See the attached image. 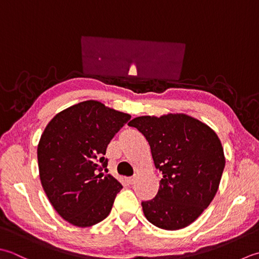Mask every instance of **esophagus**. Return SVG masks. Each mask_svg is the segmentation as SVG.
<instances>
[{"label":"esophagus","instance_id":"1","mask_svg":"<svg viewBox=\"0 0 259 259\" xmlns=\"http://www.w3.org/2000/svg\"><path fill=\"white\" fill-rule=\"evenodd\" d=\"M127 182H128L130 186H133V184L135 183V178H130L128 180H127Z\"/></svg>","mask_w":259,"mask_h":259}]
</instances>
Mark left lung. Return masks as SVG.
I'll return each instance as SVG.
<instances>
[{
    "label": "left lung",
    "mask_w": 259,
    "mask_h": 259,
    "mask_svg": "<svg viewBox=\"0 0 259 259\" xmlns=\"http://www.w3.org/2000/svg\"><path fill=\"white\" fill-rule=\"evenodd\" d=\"M128 125L145 136L155 167L163 174L155 198L142 202L146 219L165 230L191 225L219 189L226 159L218 135L182 113L140 116Z\"/></svg>",
    "instance_id": "1"
}]
</instances>
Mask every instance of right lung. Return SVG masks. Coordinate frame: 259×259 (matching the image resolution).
Listing matches in <instances>:
<instances>
[{
  "label": "right lung",
  "mask_w": 259,
  "mask_h": 259,
  "mask_svg": "<svg viewBox=\"0 0 259 259\" xmlns=\"http://www.w3.org/2000/svg\"><path fill=\"white\" fill-rule=\"evenodd\" d=\"M131 115L85 100L58 113L38 144L40 181L62 219L76 227L104 220L122 190L113 176L98 173L107 166L104 155L114 135Z\"/></svg>",
  "instance_id": "add662e5"
}]
</instances>
